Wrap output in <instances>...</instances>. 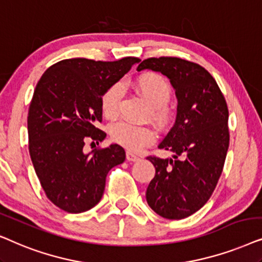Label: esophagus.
Masks as SVG:
<instances>
[{"mask_svg":"<svg viewBox=\"0 0 262 262\" xmlns=\"http://www.w3.org/2000/svg\"><path fill=\"white\" fill-rule=\"evenodd\" d=\"M125 157H127V160L128 162H138V160H140V158H139L138 156H135L133 152H127V155H125Z\"/></svg>","mask_w":262,"mask_h":262,"instance_id":"esophagus-1","label":"esophagus"}]
</instances>
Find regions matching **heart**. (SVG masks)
<instances>
[{
    "instance_id": "b5f03b06",
    "label": "heart",
    "mask_w": 262,
    "mask_h": 262,
    "mask_svg": "<svg viewBox=\"0 0 262 262\" xmlns=\"http://www.w3.org/2000/svg\"><path fill=\"white\" fill-rule=\"evenodd\" d=\"M134 90L152 106V117L160 124L169 121L170 111L166 104L172 96V89L165 78L157 73H145L134 80ZM123 97L121 83H114L107 89L100 99L103 115L113 120L118 115L120 103ZM111 139L129 151H140L156 140V133L146 125H137L128 121H120L110 127Z\"/></svg>"
}]
</instances>
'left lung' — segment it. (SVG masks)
I'll use <instances>...</instances> for the list:
<instances>
[{
  "instance_id": "8db88e82",
  "label": "left lung",
  "mask_w": 262,
  "mask_h": 262,
  "mask_svg": "<svg viewBox=\"0 0 262 262\" xmlns=\"http://www.w3.org/2000/svg\"><path fill=\"white\" fill-rule=\"evenodd\" d=\"M138 71L162 73L177 98V115L158 147L171 158L148 157L156 175L146 190L148 206L166 219H183L211 198L229 148V111L224 96L210 73L179 57H152Z\"/></svg>"
}]
</instances>
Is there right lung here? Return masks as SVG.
Returning a JSON list of instances; mask_svg holds the SVG:
<instances>
[{"instance_id":"add662e5","label":"right lung","mask_w":262,"mask_h":262,"mask_svg":"<svg viewBox=\"0 0 262 262\" xmlns=\"http://www.w3.org/2000/svg\"><path fill=\"white\" fill-rule=\"evenodd\" d=\"M139 62L68 58L48 68L37 83L27 116L31 160L49 200L68 213L95 207L107 172L124 162L120 145L90 153L83 146L105 139L96 127L102 122V96Z\"/></svg>"}]
</instances>
